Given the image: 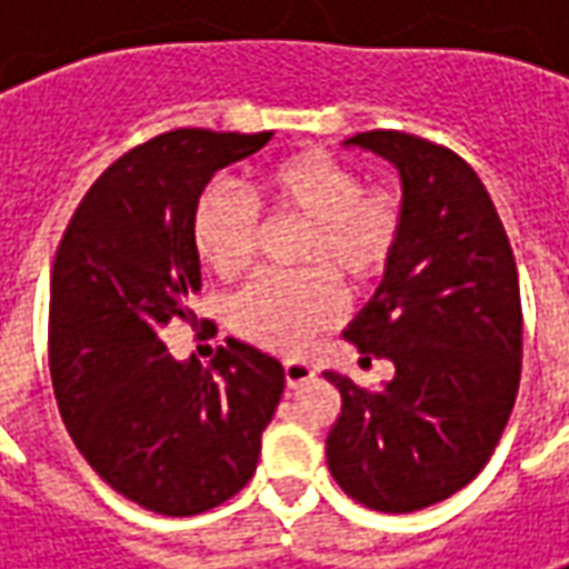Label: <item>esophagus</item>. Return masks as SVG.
<instances>
[{"mask_svg":"<svg viewBox=\"0 0 569 569\" xmlns=\"http://www.w3.org/2000/svg\"><path fill=\"white\" fill-rule=\"evenodd\" d=\"M283 375L289 387H301V383L313 381L317 371H313V366H308V362H301V359H286Z\"/></svg>","mask_w":569,"mask_h":569,"instance_id":"34e87169","label":"esophagus"}]
</instances>
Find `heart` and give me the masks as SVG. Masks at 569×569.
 I'll use <instances>...</instances> for the list:
<instances>
[{"label":"heart","mask_w":569,"mask_h":569,"mask_svg":"<svg viewBox=\"0 0 569 569\" xmlns=\"http://www.w3.org/2000/svg\"><path fill=\"white\" fill-rule=\"evenodd\" d=\"M256 198L271 222H301V273H264L237 296L231 326L240 338L292 353L310 335L332 326L347 289L375 283L393 264L406 210L393 188L362 186L350 163L320 149H301L268 163ZM259 212L247 198L207 188L191 212V240L200 261L222 280L247 273L259 249Z\"/></svg>","instance_id":"b5f03b06"}]
</instances>
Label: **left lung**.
Masks as SVG:
<instances>
[{
    "instance_id": "left-lung-1",
    "label": "left lung",
    "mask_w": 569,
    "mask_h": 569,
    "mask_svg": "<svg viewBox=\"0 0 569 569\" xmlns=\"http://www.w3.org/2000/svg\"><path fill=\"white\" fill-rule=\"evenodd\" d=\"M345 146L399 170L406 228L393 264L345 338L393 362L366 390L326 371L341 415L326 439L329 472L375 512H418L485 469L521 381V292L512 247L488 188L445 146L369 130Z\"/></svg>"
}]
</instances>
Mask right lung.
Instances as JSON below:
<instances>
[{"mask_svg": "<svg viewBox=\"0 0 569 569\" xmlns=\"http://www.w3.org/2000/svg\"><path fill=\"white\" fill-rule=\"evenodd\" d=\"M273 133L179 128L121 154L81 198L51 271L57 408L106 485L170 518L231 500L259 466L283 366L228 338L210 366L176 362L163 326L200 289L191 212L216 170Z\"/></svg>", "mask_w": 569, "mask_h": 569, "instance_id": "obj_1", "label": "right lung"}]
</instances>
